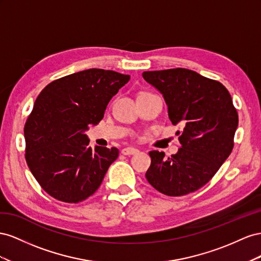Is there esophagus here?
Instances as JSON below:
<instances>
[{
  "label": "esophagus",
  "mask_w": 261,
  "mask_h": 261,
  "mask_svg": "<svg viewBox=\"0 0 261 261\" xmlns=\"http://www.w3.org/2000/svg\"><path fill=\"white\" fill-rule=\"evenodd\" d=\"M121 153L123 155H136L139 153V150L135 147H125L121 151Z\"/></svg>",
  "instance_id": "esophagus-1"
}]
</instances>
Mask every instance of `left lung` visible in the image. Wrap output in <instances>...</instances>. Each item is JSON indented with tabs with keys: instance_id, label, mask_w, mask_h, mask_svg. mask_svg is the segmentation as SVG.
Returning a JSON list of instances; mask_svg holds the SVG:
<instances>
[{
	"instance_id": "left-lung-1",
	"label": "left lung",
	"mask_w": 261,
	"mask_h": 261,
	"mask_svg": "<svg viewBox=\"0 0 261 261\" xmlns=\"http://www.w3.org/2000/svg\"><path fill=\"white\" fill-rule=\"evenodd\" d=\"M143 79L163 94L168 117L181 147L167 160L151 151L145 177L153 187L170 197L198 190L218 172L234 146L238 115L226 87L188 69L143 72Z\"/></svg>"
}]
</instances>
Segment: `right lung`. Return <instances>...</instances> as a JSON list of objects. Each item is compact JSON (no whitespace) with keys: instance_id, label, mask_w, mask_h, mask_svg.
<instances>
[{"instance_id":"obj_1","label":"right lung","mask_w":261,"mask_h":261,"mask_svg":"<svg viewBox=\"0 0 261 261\" xmlns=\"http://www.w3.org/2000/svg\"><path fill=\"white\" fill-rule=\"evenodd\" d=\"M129 80L115 71L89 69L51 82L38 95L24 128L25 159L51 197L77 203L99 188L119 150L89 147L84 131L101 120Z\"/></svg>"}]
</instances>
